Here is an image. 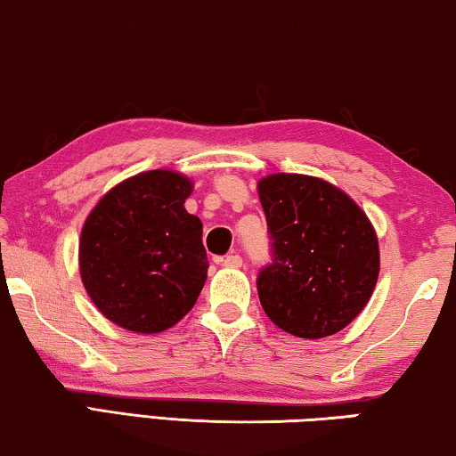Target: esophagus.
I'll return each instance as SVG.
<instances>
[{
	"label": "esophagus",
	"mask_w": 456,
	"mask_h": 456,
	"mask_svg": "<svg viewBox=\"0 0 456 456\" xmlns=\"http://www.w3.org/2000/svg\"><path fill=\"white\" fill-rule=\"evenodd\" d=\"M222 265L226 268H240L242 266V258L238 255H228L222 258Z\"/></svg>",
	"instance_id": "34e87169"
}]
</instances>
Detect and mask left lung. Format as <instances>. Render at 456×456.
<instances>
[{"label": "left lung", "mask_w": 456, "mask_h": 456, "mask_svg": "<svg viewBox=\"0 0 456 456\" xmlns=\"http://www.w3.org/2000/svg\"><path fill=\"white\" fill-rule=\"evenodd\" d=\"M273 263L256 287L266 317L295 338L321 339L360 315L379 274L376 230L346 191L321 177L258 182Z\"/></svg>", "instance_id": "8db88e82"}]
</instances>
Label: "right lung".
<instances>
[{
	"label": "right lung",
	"instance_id": "right-lung-1",
	"mask_svg": "<svg viewBox=\"0 0 456 456\" xmlns=\"http://www.w3.org/2000/svg\"><path fill=\"white\" fill-rule=\"evenodd\" d=\"M193 183L151 169L117 183L82 224L80 279L104 317L161 333L188 315L208 277L201 222L183 204Z\"/></svg>",
	"mask_w": 456,
	"mask_h": 456
}]
</instances>
